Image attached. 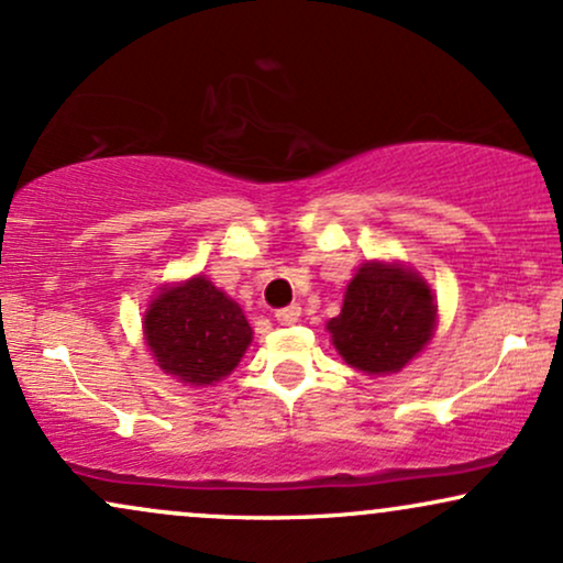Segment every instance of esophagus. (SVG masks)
<instances>
[{
	"instance_id": "obj_1",
	"label": "esophagus",
	"mask_w": 563,
	"mask_h": 563,
	"mask_svg": "<svg viewBox=\"0 0 563 563\" xmlns=\"http://www.w3.org/2000/svg\"><path fill=\"white\" fill-rule=\"evenodd\" d=\"M299 318H301L299 303H290V307H283L275 312V320L280 322V325H294V322H299Z\"/></svg>"
}]
</instances>
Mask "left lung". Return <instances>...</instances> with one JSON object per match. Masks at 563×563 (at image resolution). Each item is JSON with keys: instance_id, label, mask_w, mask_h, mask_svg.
<instances>
[{"instance_id": "1", "label": "left lung", "mask_w": 563, "mask_h": 563, "mask_svg": "<svg viewBox=\"0 0 563 563\" xmlns=\"http://www.w3.org/2000/svg\"><path fill=\"white\" fill-rule=\"evenodd\" d=\"M434 328L429 283L399 262H365L349 280L341 314L328 322L346 365L367 376L402 371L429 344Z\"/></svg>"}]
</instances>
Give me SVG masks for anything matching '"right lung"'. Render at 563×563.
Masks as SVG:
<instances>
[{"label":"right lung","instance_id":"add662e5","mask_svg":"<svg viewBox=\"0 0 563 563\" xmlns=\"http://www.w3.org/2000/svg\"><path fill=\"white\" fill-rule=\"evenodd\" d=\"M142 331L161 371L190 386L230 376L254 339L238 301L203 275L161 288Z\"/></svg>","mask_w":563,"mask_h":563}]
</instances>
